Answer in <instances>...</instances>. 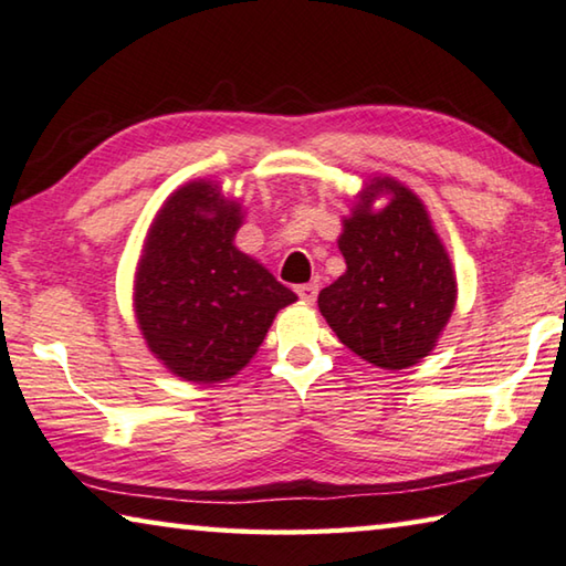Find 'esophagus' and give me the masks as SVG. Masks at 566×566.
I'll return each instance as SVG.
<instances>
[{"label":"esophagus","instance_id":"esophagus-1","mask_svg":"<svg viewBox=\"0 0 566 566\" xmlns=\"http://www.w3.org/2000/svg\"><path fill=\"white\" fill-rule=\"evenodd\" d=\"M295 293H298V298L303 303H313V301H316V295H318V285L316 283H303V285H298V289H295Z\"/></svg>","mask_w":566,"mask_h":566}]
</instances>
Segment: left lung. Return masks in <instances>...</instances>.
<instances>
[{"instance_id": "8db88e82", "label": "left lung", "mask_w": 566, "mask_h": 566, "mask_svg": "<svg viewBox=\"0 0 566 566\" xmlns=\"http://www.w3.org/2000/svg\"><path fill=\"white\" fill-rule=\"evenodd\" d=\"M386 197L381 209L375 200ZM346 273L318 293L340 344L386 370L419 364L457 305V273L429 210L403 182L370 178L338 235Z\"/></svg>"}]
</instances>
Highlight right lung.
<instances>
[{
    "label": "right lung",
    "instance_id": "add662e5",
    "mask_svg": "<svg viewBox=\"0 0 566 566\" xmlns=\"http://www.w3.org/2000/svg\"><path fill=\"white\" fill-rule=\"evenodd\" d=\"M243 218L220 182L190 180L147 228L133 285L135 321L150 354L182 381L233 378L258 354L275 313L298 301L235 248Z\"/></svg>",
    "mask_w": 566,
    "mask_h": 566
}]
</instances>
